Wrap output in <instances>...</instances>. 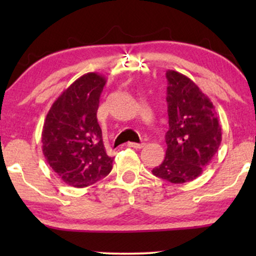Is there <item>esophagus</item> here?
Returning a JSON list of instances; mask_svg holds the SVG:
<instances>
[{"instance_id": "obj_1", "label": "esophagus", "mask_w": 256, "mask_h": 256, "mask_svg": "<svg viewBox=\"0 0 256 256\" xmlns=\"http://www.w3.org/2000/svg\"><path fill=\"white\" fill-rule=\"evenodd\" d=\"M144 146H146L144 142H142V143L129 142V143H128V146H132V148H135V149H142Z\"/></svg>"}]
</instances>
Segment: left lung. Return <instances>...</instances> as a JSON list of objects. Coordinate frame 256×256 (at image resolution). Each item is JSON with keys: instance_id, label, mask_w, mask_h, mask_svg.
Segmentation results:
<instances>
[{"instance_id": "left-lung-1", "label": "left lung", "mask_w": 256, "mask_h": 256, "mask_svg": "<svg viewBox=\"0 0 256 256\" xmlns=\"http://www.w3.org/2000/svg\"><path fill=\"white\" fill-rule=\"evenodd\" d=\"M169 130L162 164L152 169L156 177L183 184L200 176L222 143V126L208 96L186 76L166 71Z\"/></svg>"}]
</instances>
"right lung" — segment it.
<instances>
[{
    "mask_svg": "<svg viewBox=\"0 0 256 256\" xmlns=\"http://www.w3.org/2000/svg\"><path fill=\"white\" fill-rule=\"evenodd\" d=\"M106 78L90 72L68 86L44 121L45 160L65 184L85 188L110 172L113 157L104 150L96 112Z\"/></svg>",
    "mask_w": 256,
    "mask_h": 256,
    "instance_id": "right-lung-1",
    "label": "right lung"
}]
</instances>
